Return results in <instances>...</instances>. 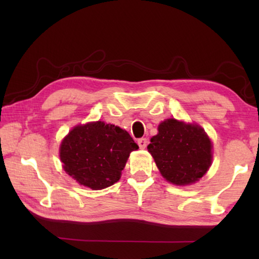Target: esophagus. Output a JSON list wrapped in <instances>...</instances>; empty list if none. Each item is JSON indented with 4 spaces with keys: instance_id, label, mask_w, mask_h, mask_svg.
<instances>
[{
    "instance_id": "esophagus-1",
    "label": "esophagus",
    "mask_w": 259,
    "mask_h": 259,
    "mask_svg": "<svg viewBox=\"0 0 259 259\" xmlns=\"http://www.w3.org/2000/svg\"><path fill=\"white\" fill-rule=\"evenodd\" d=\"M137 143H138V145H139L140 148H142V150L146 148V146H147V139L146 138H139L137 140Z\"/></svg>"
}]
</instances>
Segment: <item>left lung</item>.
<instances>
[{"instance_id":"1","label":"left lung","mask_w":259,"mask_h":259,"mask_svg":"<svg viewBox=\"0 0 259 259\" xmlns=\"http://www.w3.org/2000/svg\"><path fill=\"white\" fill-rule=\"evenodd\" d=\"M147 148L162 176L176 185L199 181L211 164V142L204 130L175 119L162 122Z\"/></svg>"}]
</instances>
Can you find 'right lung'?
I'll return each mask as SVG.
<instances>
[{
  "label": "right lung",
  "mask_w": 259,
  "mask_h": 259,
  "mask_svg": "<svg viewBox=\"0 0 259 259\" xmlns=\"http://www.w3.org/2000/svg\"><path fill=\"white\" fill-rule=\"evenodd\" d=\"M138 145L125 130L102 121L77 125L60 145L64 169L81 185L103 190L121 177Z\"/></svg>",
  "instance_id": "right-lung-1"
}]
</instances>
